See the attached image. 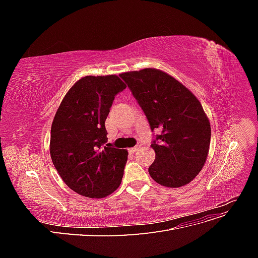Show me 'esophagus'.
I'll list each match as a JSON object with an SVG mask.
<instances>
[{"instance_id":"1","label":"esophagus","mask_w":258,"mask_h":258,"mask_svg":"<svg viewBox=\"0 0 258 258\" xmlns=\"http://www.w3.org/2000/svg\"><path fill=\"white\" fill-rule=\"evenodd\" d=\"M140 148H141V144H138L137 146H135V147H132V148H129V152L130 153H136L137 151H139Z\"/></svg>"}]
</instances>
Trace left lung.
<instances>
[{
  "label": "left lung",
  "instance_id": "left-lung-1",
  "mask_svg": "<svg viewBox=\"0 0 258 258\" xmlns=\"http://www.w3.org/2000/svg\"><path fill=\"white\" fill-rule=\"evenodd\" d=\"M138 100L151 129L155 161L148 168L156 183L181 187L191 182L208 158L211 124L200 101L173 76L155 68L120 73Z\"/></svg>",
  "mask_w": 258,
  "mask_h": 258
}]
</instances>
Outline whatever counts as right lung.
I'll return each instance as SVG.
<instances>
[{
	"mask_svg": "<svg viewBox=\"0 0 258 258\" xmlns=\"http://www.w3.org/2000/svg\"><path fill=\"white\" fill-rule=\"evenodd\" d=\"M127 86L118 76H85L69 89L53 117L49 151L54 168L81 196L104 198L118 188L128 151L106 144L105 119L116 93Z\"/></svg>",
	"mask_w": 258,
	"mask_h": 258,
	"instance_id": "right-lung-1",
	"label": "right lung"
}]
</instances>
